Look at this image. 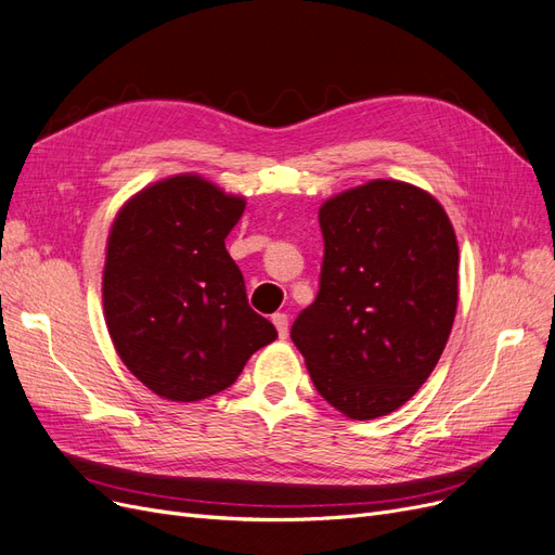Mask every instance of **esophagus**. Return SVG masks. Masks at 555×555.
I'll return each mask as SVG.
<instances>
[{
  "mask_svg": "<svg viewBox=\"0 0 555 555\" xmlns=\"http://www.w3.org/2000/svg\"><path fill=\"white\" fill-rule=\"evenodd\" d=\"M271 319H273V324H275L278 333H280V338H282V340L287 338V333H289V317L284 314V312H275Z\"/></svg>",
  "mask_w": 555,
  "mask_h": 555,
  "instance_id": "1",
  "label": "esophagus"
}]
</instances>
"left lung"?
Returning a JSON list of instances; mask_svg holds the SVG:
<instances>
[{
    "label": "left lung",
    "instance_id": "left-lung-1",
    "mask_svg": "<svg viewBox=\"0 0 555 555\" xmlns=\"http://www.w3.org/2000/svg\"><path fill=\"white\" fill-rule=\"evenodd\" d=\"M324 263L292 340L349 418L398 410L438 365L459 306V243L440 201L371 180L319 208Z\"/></svg>",
    "mask_w": 555,
    "mask_h": 555
}]
</instances>
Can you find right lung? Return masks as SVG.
Segmentation results:
<instances>
[{"instance_id": "1", "label": "right lung", "mask_w": 555, "mask_h": 555, "mask_svg": "<svg viewBox=\"0 0 555 555\" xmlns=\"http://www.w3.org/2000/svg\"><path fill=\"white\" fill-rule=\"evenodd\" d=\"M245 198L196 173L131 196L108 233L104 317L117 357L150 391L194 402L224 391L278 338L247 306L224 238Z\"/></svg>"}]
</instances>
